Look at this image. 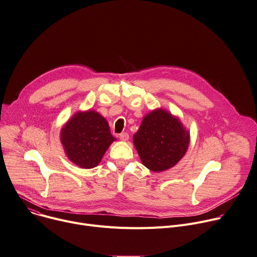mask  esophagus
I'll use <instances>...</instances> for the list:
<instances>
[{"label": "esophagus", "mask_w": 257, "mask_h": 257, "mask_svg": "<svg viewBox=\"0 0 257 257\" xmlns=\"http://www.w3.org/2000/svg\"><path fill=\"white\" fill-rule=\"evenodd\" d=\"M118 137H119V139H120L121 141H127L128 138H130V136H128L127 133H121V134L118 135Z\"/></svg>", "instance_id": "esophagus-1"}]
</instances>
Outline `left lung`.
<instances>
[{
    "instance_id": "8db88e82",
    "label": "left lung",
    "mask_w": 257,
    "mask_h": 257,
    "mask_svg": "<svg viewBox=\"0 0 257 257\" xmlns=\"http://www.w3.org/2000/svg\"><path fill=\"white\" fill-rule=\"evenodd\" d=\"M134 144L146 168L162 172L182 159L188 148L189 133L177 118L159 109L144 117L134 135Z\"/></svg>"
}]
</instances>
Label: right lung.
Instances as JSON below:
<instances>
[{
	"mask_svg": "<svg viewBox=\"0 0 257 257\" xmlns=\"http://www.w3.org/2000/svg\"><path fill=\"white\" fill-rule=\"evenodd\" d=\"M65 151L75 165L91 169L98 165L116 140L105 118L94 111L77 112L61 132Z\"/></svg>",
	"mask_w": 257,
	"mask_h": 257,
	"instance_id": "add662e5",
	"label": "right lung"
}]
</instances>
